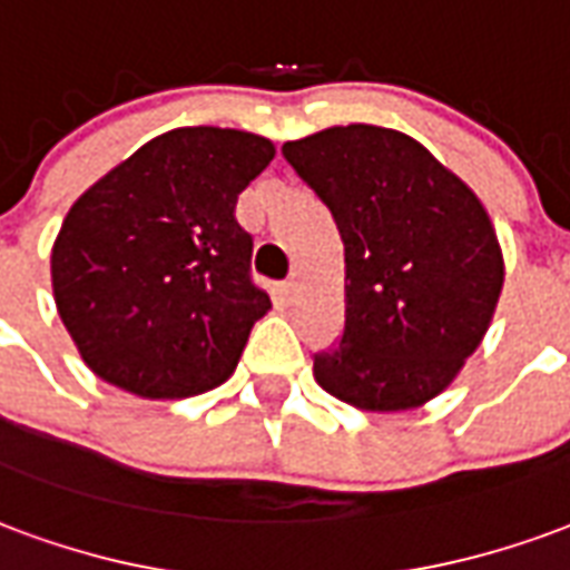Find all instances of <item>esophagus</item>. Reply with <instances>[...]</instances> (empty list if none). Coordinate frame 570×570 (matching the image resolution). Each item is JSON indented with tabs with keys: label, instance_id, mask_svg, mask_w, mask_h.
Instances as JSON below:
<instances>
[{
	"label": "esophagus",
	"instance_id": "esophagus-1",
	"mask_svg": "<svg viewBox=\"0 0 570 570\" xmlns=\"http://www.w3.org/2000/svg\"><path fill=\"white\" fill-rule=\"evenodd\" d=\"M298 293H302V284H298L296 277L284 281V284H281V289H277V296H281V302H286V305H293V302L298 298Z\"/></svg>",
	"mask_w": 570,
	"mask_h": 570
}]
</instances>
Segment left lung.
Segmentation results:
<instances>
[{
    "label": "left lung",
    "instance_id": "left-lung-1",
    "mask_svg": "<svg viewBox=\"0 0 570 570\" xmlns=\"http://www.w3.org/2000/svg\"><path fill=\"white\" fill-rule=\"evenodd\" d=\"M345 244V333L314 357L326 394L406 412L442 394L489 330L503 256L482 200L419 140L347 125L284 142Z\"/></svg>",
    "mask_w": 570,
    "mask_h": 570
}]
</instances>
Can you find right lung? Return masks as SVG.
<instances>
[{
  "instance_id": "1",
  "label": "right lung",
  "mask_w": 570,
  "mask_h": 570,
  "mask_svg": "<svg viewBox=\"0 0 570 570\" xmlns=\"http://www.w3.org/2000/svg\"><path fill=\"white\" fill-rule=\"evenodd\" d=\"M274 142L176 128L100 176L51 249L57 314L94 375L142 400L213 391L235 372L272 298L249 277L237 195Z\"/></svg>"
}]
</instances>
